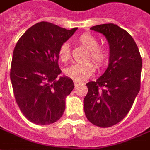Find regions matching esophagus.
Here are the masks:
<instances>
[{
	"label": "esophagus",
	"instance_id": "1",
	"mask_svg": "<svg viewBox=\"0 0 150 150\" xmlns=\"http://www.w3.org/2000/svg\"><path fill=\"white\" fill-rule=\"evenodd\" d=\"M74 83H75V87H78V86L83 85V83H80V82H78V81H74Z\"/></svg>",
	"mask_w": 150,
	"mask_h": 150
}]
</instances>
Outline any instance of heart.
Returning a JSON list of instances; mask_svg holds the SVG:
<instances>
[{"mask_svg": "<svg viewBox=\"0 0 150 150\" xmlns=\"http://www.w3.org/2000/svg\"><path fill=\"white\" fill-rule=\"evenodd\" d=\"M78 42L88 50V59H91L97 67L105 65L109 59L107 49L99 46L98 40L90 34H83L79 38ZM59 59L66 62L70 58V47L68 43H63L59 50ZM95 71V66L90 62L83 63H73L64 70V73L75 81L83 82L88 79Z\"/></svg>", "mask_w": 150, "mask_h": 150, "instance_id": "heart-1", "label": "heart"}]
</instances>
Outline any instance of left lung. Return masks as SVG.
Here are the masks:
<instances>
[{"instance_id":"left-lung-1","label":"left lung","mask_w":150,"mask_h":150,"mask_svg":"<svg viewBox=\"0 0 150 150\" xmlns=\"http://www.w3.org/2000/svg\"><path fill=\"white\" fill-rule=\"evenodd\" d=\"M105 36L109 63L96 81L87 83L84 112L95 125L108 128L121 121L131 109L141 88L142 60L132 36L112 23L90 28Z\"/></svg>"}]
</instances>
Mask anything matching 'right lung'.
<instances>
[{"instance_id":"add662e5","label":"right lung","mask_w":150,"mask_h":150,"mask_svg":"<svg viewBox=\"0 0 150 150\" xmlns=\"http://www.w3.org/2000/svg\"><path fill=\"white\" fill-rule=\"evenodd\" d=\"M77 29L41 21L29 28L15 46L10 79L18 107L30 122L50 125L64 112L66 97L75 85L67 76L56 79L62 72L59 50Z\"/></svg>"}]
</instances>
